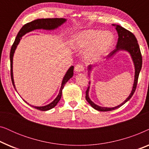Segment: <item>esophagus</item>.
Returning <instances> with one entry per match:
<instances>
[{"instance_id":"34e87169","label":"esophagus","mask_w":149,"mask_h":149,"mask_svg":"<svg viewBox=\"0 0 149 149\" xmlns=\"http://www.w3.org/2000/svg\"><path fill=\"white\" fill-rule=\"evenodd\" d=\"M74 70L77 72H83V71L84 70V66H83V65H82V64H77L76 66H75Z\"/></svg>"}]
</instances>
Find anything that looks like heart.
<instances>
[{"label":"heart","mask_w":149,"mask_h":149,"mask_svg":"<svg viewBox=\"0 0 149 149\" xmlns=\"http://www.w3.org/2000/svg\"><path fill=\"white\" fill-rule=\"evenodd\" d=\"M113 36L110 32L87 30L76 34L71 45L80 51L86 48L84 52L85 60L89 62H94L107 54L113 45Z\"/></svg>","instance_id":"obj_1"}]
</instances>
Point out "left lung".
<instances>
[{
    "label": "left lung",
    "instance_id": "8db88e82",
    "mask_svg": "<svg viewBox=\"0 0 149 149\" xmlns=\"http://www.w3.org/2000/svg\"><path fill=\"white\" fill-rule=\"evenodd\" d=\"M113 26H115L116 30H117L118 36L117 43L116 45V49H114L113 52H111L109 54V56H107V58H111V56H113L114 54H116V52H119V51H126V52H129L130 54L131 55V57L133 60L134 67H135V76H134V82L133 85V88H132V92L130 93L129 96H128L125 101L121 104L117 106V107H113V108H107V107H102L100 106H97L91 100L90 98L89 97V85L87 87V89L85 91L86 95H85V99L87 100V101L88 102V103L92 107L93 109L97 110L99 111H113L118 109V108L121 107L122 105H123L124 104L129 100L132 97V95H134V92H135L136 86H137L138 83V77H139V74L140 72V70L142 68V55L141 52H140V49L139 47V45L138 43V40L136 39V36H134L133 33H132L131 32H130L129 30L125 29V28L121 27L119 25H115L113 24ZM92 65H89L88 66V70H89V74L90 72L92 67H93ZM90 84V82H89Z\"/></svg>",
    "mask_w": 149,
    "mask_h": 149
}]
</instances>
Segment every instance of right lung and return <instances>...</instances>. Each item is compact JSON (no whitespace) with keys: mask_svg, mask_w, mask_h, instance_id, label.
<instances>
[{"mask_svg":"<svg viewBox=\"0 0 149 149\" xmlns=\"http://www.w3.org/2000/svg\"><path fill=\"white\" fill-rule=\"evenodd\" d=\"M66 19H64V18H47V19H38L36 20H34L29 23L26 24L25 25L22 26V28L20 29V30L18 32L17 36H16L15 41H14L13 45L11 47V52H10V61H11V81L13 83V85L14 88L15 89V84H14V80H13V58L14 53H15V49L17 47V45L19 44V42L21 40L22 36L24 34H26L28 32H30L32 31V30H36V29H43V30H54L56 28H58L59 26H60L62 24H63L64 22H66ZM73 70H74V66H72L70 67V68L68 69L67 71L66 74L64 75V79L62 80V85H61V88L59 92V94L58 96L56 97V98L52 102V103L49 104L44 106V107H34V106L30 105L31 107L35 108V109L39 110V111H46L48 110H50L54 108L57 105V104L58 103V102L60 101V100L62 97V89L64 88V85L67 83L69 79L73 76ZM16 90V89H15ZM24 101H25L24 100ZM26 102V101H25ZM27 103V102H26ZM28 104V103H27Z\"/></svg>","mask_w":149,"mask_h":149,"instance_id":"add662e5","label":"right lung"}]
</instances>
